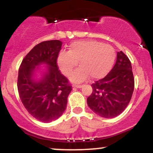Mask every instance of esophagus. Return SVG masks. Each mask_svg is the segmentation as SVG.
I'll return each mask as SVG.
<instances>
[{
  "label": "esophagus",
  "instance_id": "1",
  "mask_svg": "<svg viewBox=\"0 0 153 153\" xmlns=\"http://www.w3.org/2000/svg\"><path fill=\"white\" fill-rule=\"evenodd\" d=\"M82 86V85H73V87L74 88H80Z\"/></svg>",
  "mask_w": 153,
  "mask_h": 153
}]
</instances>
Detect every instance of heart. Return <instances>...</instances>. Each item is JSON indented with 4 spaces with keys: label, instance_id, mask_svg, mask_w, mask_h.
I'll list each match as a JSON object with an SVG mask.
<instances>
[{
    "label": "heart",
    "instance_id": "heart-1",
    "mask_svg": "<svg viewBox=\"0 0 153 153\" xmlns=\"http://www.w3.org/2000/svg\"><path fill=\"white\" fill-rule=\"evenodd\" d=\"M116 59L114 49L94 40L71 43L68 52L61 51L57 62L62 73L70 76L79 64L81 66L72 76L75 82H81L90 75L93 79L103 78L113 68Z\"/></svg>",
    "mask_w": 153,
    "mask_h": 153
}]
</instances>
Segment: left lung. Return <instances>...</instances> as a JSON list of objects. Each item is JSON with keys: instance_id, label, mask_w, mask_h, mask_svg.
<instances>
[{"instance_id": "obj_1", "label": "left lung", "mask_w": 153, "mask_h": 153, "mask_svg": "<svg viewBox=\"0 0 153 153\" xmlns=\"http://www.w3.org/2000/svg\"><path fill=\"white\" fill-rule=\"evenodd\" d=\"M93 92L87 99L94 113L111 119L122 114L128 106L134 88L131 62L122 51L117 52V61L104 78L91 85Z\"/></svg>"}]
</instances>
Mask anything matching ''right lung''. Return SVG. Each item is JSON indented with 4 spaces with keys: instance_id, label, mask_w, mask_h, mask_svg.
Returning a JSON list of instances; mask_svg holds the SVG:
<instances>
[{
    "instance_id": "1",
    "label": "right lung",
    "mask_w": 153,
    "mask_h": 153,
    "mask_svg": "<svg viewBox=\"0 0 153 153\" xmlns=\"http://www.w3.org/2000/svg\"><path fill=\"white\" fill-rule=\"evenodd\" d=\"M59 40L38 44L23 59L19 69L17 87L19 97L27 111L37 120L51 122L66 109L72 85L57 65V59L62 47ZM48 65L43 79L35 82L32 74L36 65Z\"/></svg>"
}]
</instances>
